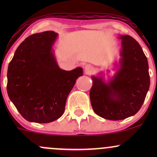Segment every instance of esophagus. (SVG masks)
<instances>
[{
    "label": "esophagus",
    "mask_w": 157,
    "mask_h": 157,
    "mask_svg": "<svg viewBox=\"0 0 157 157\" xmlns=\"http://www.w3.org/2000/svg\"><path fill=\"white\" fill-rule=\"evenodd\" d=\"M84 70H85V72L86 74H91L94 71V68L92 66L88 64L84 66Z\"/></svg>",
    "instance_id": "esophagus-1"
}]
</instances>
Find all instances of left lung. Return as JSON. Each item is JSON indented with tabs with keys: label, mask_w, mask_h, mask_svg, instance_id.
Instances as JSON below:
<instances>
[{
	"label": "left lung",
	"mask_w": 157,
	"mask_h": 157,
	"mask_svg": "<svg viewBox=\"0 0 157 157\" xmlns=\"http://www.w3.org/2000/svg\"><path fill=\"white\" fill-rule=\"evenodd\" d=\"M120 58L115 62L113 76L100 72L91 76L93 86L90 100L98 116L109 120H121L134 116L143 104L150 87L148 63L137 41L131 36L120 35Z\"/></svg>",
	"instance_id": "obj_1"
}]
</instances>
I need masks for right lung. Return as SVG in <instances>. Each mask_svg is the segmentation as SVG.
<instances>
[{"label":"right lung","mask_w":157,"mask_h":157,"mask_svg":"<svg viewBox=\"0 0 157 157\" xmlns=\"http://www.w3.org/2000/svg\"><path fill=\"white\" fill-rule=\"evenodd\" d=\"M58 34L46 31L29 36L14 54L7 71V93L25 120L48 123L63 114L66 99L82 68L59 67L53 46Z\"/></svg>","instance_id":"obj_1"}]
</instances>
